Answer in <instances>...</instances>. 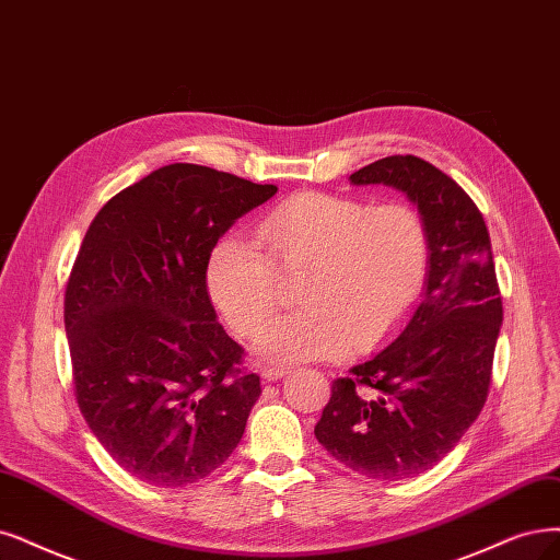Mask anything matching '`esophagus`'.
<instances>
[{"label": "esophagus", "mask_w": 560, "mask_h": 560, "mask_svg": "<svg viewBox=\"0 0 560 560\" xmlns=\"http://www.w3.org/2000/svg\"><path fill=\"white\" fill-rule=\"evenodd\" d=\"M288 374L285 369H279V366H262L260 369V376H262V381H267V383H275V381H279V378H283Z\"/></svg>", "instance_id": "obj_1"}]
</instances>
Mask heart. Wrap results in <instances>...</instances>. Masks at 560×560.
I'll list each match as a JSON object with an SVG mask.
<instances>
[{"mask_svg":"<svg viewBox=\"0 0 560 560\" xmlns=\"http://www.w3.org/2000/svg\"><path fill=\"white\" fill-rule=\"evenodd\" d=\"M252 237L225 235L210 252L205 283L223 320L252 335L275 312L281 277L308 272L300 288L306 308L269 320L256 335V355L293 366L343 358L353 343L376 346L420 300L431 242L418 210L300 194L272 207Z\"/></svg>","mask_w":560,"mask_h":560,"instance_id":"1","label":"heart"}]
</instances>
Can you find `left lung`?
I'll return each instance as SVG.
<instances>
[{
  "mask_svg": "<svg viewBox=\"0 0 560 560\" xmlns=\"http://www.w3.org/2000/svg\"><path fill=\"white\" fill-rule=\"evenodd\" d=\"M350 184L406 194L427 223L431 262L397 339L332 383L314 433L364 478L406 480L436 466L478 420L503 302L478 205L436 165L387 156L350 175Z\"/></svg>",
  "mask_w": 560,
  "mask_h": 560,
  "instance_id": "1",
  "label": "left lung"
}]
</instances>
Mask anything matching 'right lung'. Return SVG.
Wrapping results in <instances>:
<instances>
[{"instance_id": "add662e5", "label": "right lung", "mask_w": 560, "mask_h": 560, "mask_svg": "<svg viewBox=\"0 0 560 560\" xmlns=\"http://www.w3.org/2000/svg\"><path fill=\"white\" fill-rule=\"evenodd\" d=\"M277 194L171 163L101 207L67 283L65 327L82 418L140 482L184 487L231 457L260 397L205 283L214 244Z\"/></svg>"}]
</instances>
